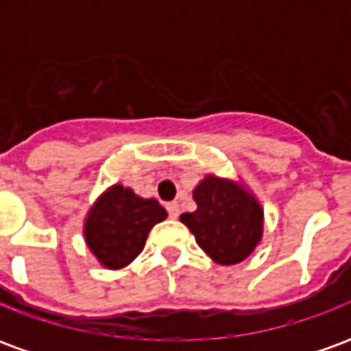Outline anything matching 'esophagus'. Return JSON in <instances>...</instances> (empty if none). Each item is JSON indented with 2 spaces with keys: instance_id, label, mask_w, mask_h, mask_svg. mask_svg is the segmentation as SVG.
Returning <instances> with one entry per match:
<instances>
[{
  "instance_id": "1",
  "label": "esophagus",
  "mask_w": 351,
  "mask_h": 351,
  "mask_svg": "<svg viewBox=\"0 0 351 351\" xmlns=\"http://www.w3.org/2000/svg\"><path fill=\"white\" fill-rule=\"evenodd\" d=\"M165 208H167L169 218H178V214H180V206H178V203H176V201H173V203H167V205H165Z\"/></svg>"
}]
</instances>
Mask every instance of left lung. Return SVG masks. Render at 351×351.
Here are the masks:
<instances>
[{
  "label": "left lung",
  "mask_w": 351,
  "mask_h": 351,
  "mask_svg": "<svg viewBox=\"0 0 351 351\" xmlns=\"http://www.w3.org/2000/svg\"><path fill=\"white\" fill-rule=\"evenodd\" d=\"M195 213H186V223L203 250L221 265L241 263L258 246L263 233V213L258 201L229 180L206 176L193 190Z\"/></svg>",
  "instance_id": "1"
}]
</instances>
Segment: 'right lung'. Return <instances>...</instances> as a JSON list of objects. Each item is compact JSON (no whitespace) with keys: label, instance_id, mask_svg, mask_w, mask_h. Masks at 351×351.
Here are the masks:
<instances>
[{"label":"right lung","instance_id":"right-lung-1","mask_svg":"<svg viewBox=\"0 0 351 351\" xmlns=\"http://www.w3.org/2000/svg\"><path fill=\"white\" fill-rule=\"evenodd\" d=\"M165 216V208L156 199L138 197L116 184L88 214L86 243L105 267L120 269L143 252L148 231Z\"/></svg>","mask_w":351,"mask_h":351}]
</instances>
